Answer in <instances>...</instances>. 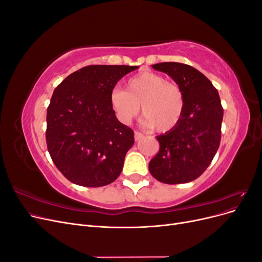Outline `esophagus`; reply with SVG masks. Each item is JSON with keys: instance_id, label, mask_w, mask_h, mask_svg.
I'll list each match as a JSON object with an SVG mask.
<instances>
[{"instance_id": "1", "label": "esophagus", "mask_w": 262, "mask_h": 262, "mask_svg": "<svg viewBox=\"0 0 262 262\" xmlns=\"http://www.w3.org/2000/svg\"><path fill=\"white\" fill-rule=\"evenodd\" d=\"M143 138H144V136L141 132H138V131L134 132V140H136V141H140L141 139H143Z\"/></svg>"}]
</instances>
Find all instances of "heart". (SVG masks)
Returning <instances> with one entry per match:
<instances>
[{"instance_id":"obj_1","label":"heart","mask_w":262,"mask_h":262,"mask_svg":"<svg viewBox=\"0 0 262 262\" xmlns=\"http://www.w3.org/2000/svg\"><path fill=\"white\" fill-rule=\"evenodd\" d=\"M110 104L118 120L129 123L140 112L144 123L160 132L175 128L185 110V96L180 87L154 72H143L126 82L125 91L115 89Z\"/></svg>"}]
</instances>
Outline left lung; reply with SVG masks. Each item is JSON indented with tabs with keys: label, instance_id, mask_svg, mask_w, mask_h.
<instances>
[{
	"label": "left lung",
	"instance_id": "1",
	"mask_svg": "<svg viewBox=\"0 0 262 262\" xmlns=\"http://www.w3.org/2000/svg\"><path fill=\"white\" fill-rule=\"evenodd\" d=\"M168 74L185 96V110L175 128L158 136V152L148 164L150 175L168 185L200 177L215 156L221 142L223 107L217 90L196 69L184 63L152 66Z\"/></svg>",
	"mask_w": 262,
	"mask_h": 262
}]
</instances>
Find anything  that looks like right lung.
Segmentation results:
<instances>
[{"label": "right lung", "instance_id": "right-lung-1", "mask_svg": "<svg viewBox=\"0 0 262 262\" xmlns=\"http://www.w3.org/2000/svg\"><path fill=\"white\" fill-rule=\"evenodd\" d=\"M138 67L89 66L66 77L47 109V147L54 165L83 187L112 184L121 173L134 133L118 120L110 94Z\"/></svg>", "mask_w": 262, "mask_h": 262}]
</instances>
